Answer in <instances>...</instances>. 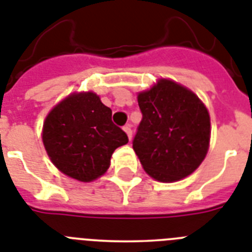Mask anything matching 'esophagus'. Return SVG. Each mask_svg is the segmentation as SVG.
Returning a JSON list of instances; mask_svg holds the SVG:
<instances>
[{"instance_id": "1", "label": "esophagus", "mask_w": 252, "mask_h": 252, "mask_svg": "<svg viewBox=\"0 0 252 252\" xmlns=\"http://www.w3.org/2000/svg\"><path fill=\"white\" fill-rule=\"evenodd\" d=\"M124 130H125V132L127 134L128 140H131V138H132V130H131L130 125H126V126H124Z\"/></svg>"}]
</instances>
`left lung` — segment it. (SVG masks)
Segmentation results:
<instances>
[{"mask_svg": "<svg viewBox=\"0 0 252 252\" xmlns=\"http://www.w3.org/2000/svg\"><path fill=\"white\" fill-rule=\"evenodd\" d=\"M143 114L132 148L152 178L171 183L190 175L205 158L210 116L190 90L159 80L138 95Z\"/></svg>", "mask_w": 252, "mask_h": 252, "instance_id": "obj_1", "label": "left lung"}]
</instances>
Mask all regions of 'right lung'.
Listing matches in <instances>:
<instances>
[{"mask_svg": "<svg viewBox=\"0 0 252 252\" xmlns=\"http://www.w3.org/2000/svg\"><path fill=\"white\" fill-rule=\"evenodd\" d=\"M42 139L54 165L80 182L103 175L114 149L128 143L112 121L111 108L94 93L73 94L58 104L43 124Z\"/></svg>", "mask_w": 252, "mask_h": 252, "instance_id": "obj_1", "label": "right lung"}]
</instances>
